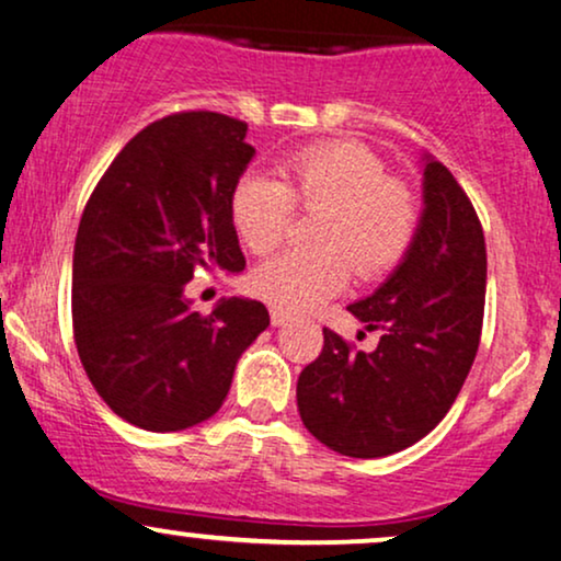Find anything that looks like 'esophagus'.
I'll return each mask as SVG.
<instances>
[{
  "mask_svg": "<svg viewBox=\"0 0 561 561\" xmlns=\"http://www.w3.org/2000/svg\"><path fill=\"white\" fill-rule=\"evenodd\" d=\"M270 320H273L275 328H280V325H286L288 320H291V314L280 312V309H270Z\"/></svg>",
  "mask_w": 561,
  "mask_h": 561,
  "instance_id": "1",
  "label": "esophagus"
}]
</instances>
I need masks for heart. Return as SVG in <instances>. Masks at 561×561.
Here are the masks:
<instances>
[{
  "label": "heart",
  "mask_w": 561,
  "mask_h": 561,
  "mask_svg": "<svg viewBox=\"0 0 561 561\" xmlns=\"http://www.w3.org/2000/svg\"><path fill=\"white\" fill-rule=\"evenodd\" d=\"M301 207H322L318 249H291L252 273L260 299L280 312H305L341 294L352 278H380L410 252L417 233V202L383 162L357 141H325L299 149L278 164V181L247 173L230 191V222L243 247L267 254L286 236Z\"/></svg>",
  "instance_id": "1"
}]
</instances>
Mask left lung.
Returning a JSON list of instances; mask_svg holds the SVG:
<instances>
[{
  "mask_svg": "<svg viewBox=\"0 0 561 561\" xmlns=\"http://www.w3.org/2000/svg\"><path fill=\"white\" fill-rule=\"evenodd\" d=\"M485 305V239L470 199L423 154V213L410 252L348 312L380 331L373 352L325 333L296 383L301 423L344 457L375 459L436 427L476 362Z\"/></svg>",
  "mask_w": 561,
  "mask_h": 561,
  "instance_id": "obj_1",
  "label": "left lung"
}]
</instances>
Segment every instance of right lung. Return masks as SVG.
<instances>
[{
	"label": "right lung",
	"mask_w": 561,
	"mask_h": 561,
	"mask_svg": "<svg viewBox=\"0 0 561 561\" xmlns=\"http://www.w3.org/2000/svg\"><path fill=\"white\" fill-rule=\"evenodd\" d=\"M247 123L178 112L121 149L72 249V333L91 386L130 425L173 433L220 410L236 362L270 325L262 301L196 312L199 270L241 273L230 191L252 162Z\"/></svg>",
	"instance_id": "1"
}]
</instances>
